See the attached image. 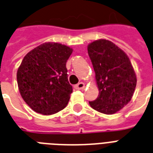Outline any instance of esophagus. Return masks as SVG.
<instances>
[{"mask_svg":"<svg viewBox=\"0 0 153 153\" xmlns=\"http://www.w3.org/2000/svg\"><path fill=\"white\" fill-rule=\"evenodd\" d=\"M74 88L76 89H83L85 88V83L83 82H79L77 85H74Z\"/></svg>","mask_w":153,"mask_h":153,"instance_id":"obj_1","label":"esophagus"}]
</instances>
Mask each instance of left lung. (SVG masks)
Instances as JSON below:
<instances>
[{"label":"left lung","instance_id":"obj_1","mask_svg":"<svg viewBox=\"0 0 153 153\" xmlns=\"http://www.w3.org/2000/svg\"><path fill=\"white\" fill-rule=\"evenodd\" d=\"M87 49L99 89L89 105L99 112L115 114L132 98L137 84L134 68L126 53L108 40L94 41Z\"/></svg>","mask_w":153,"mask_h":153}]
</instances>
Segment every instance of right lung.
<instances>
[{
    "label": "right lung",
    "instance_id": "right-lung-1",
    "mask_svg": "<svg viewBox=\"0 0 153 153\" xmlns=\"http://www.w3.org/2000/svg\"><path fill=\"white\" fill-rule=\"evenodd\" d=\"M72 51L64 45L45 42L24 56L17 83L21 97L34 111L53 115L67 106L73 89L66 63Z\"/></svg>",
    "mask_w": 153,
    "mask_h": 153
}]
</instances>
